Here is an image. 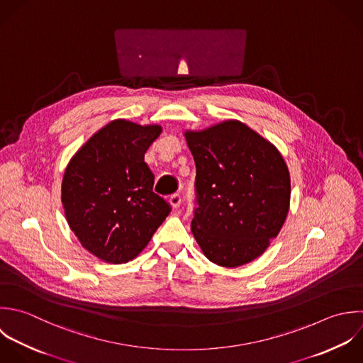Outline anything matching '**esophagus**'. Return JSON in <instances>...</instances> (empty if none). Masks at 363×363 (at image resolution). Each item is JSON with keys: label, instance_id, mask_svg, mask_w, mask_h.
<instances>
[{"label": "esophagus", "instance_id": "esophagus-1", "mask_svg": "<svg viewBox=\"0 0 363 363\" xmlns=\"http://www.w3.org/2000/svg\"><path fill=\"white\" fill-rule=\"evenodd\" d=\"M181 202H182V196H181L179 194H174V195L169 198V205H171L174 209L179 208Z\"/></svg>", "mask_w": 363, "mask_h": 363}]
</instances>
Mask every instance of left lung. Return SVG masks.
I'll return each instance as SVG.
<instances>
[{
	"label": "left lung",
	"mask_w": 363,
	"mask_h": 363,
	"mask_svg": "<svg viewBox=\"0 0 363 363\" xmlns=\"http://www.w3.org/2000/svg\"><path fill=\"white\" fill-rule=\"evenodd\" d=\"M196 165L192 233L222 267L257 259L281 230L291 195L280 151L239 120L185 131Z\"/></svg>",
	"instance_id": "8db88e82"
}]
</instances>
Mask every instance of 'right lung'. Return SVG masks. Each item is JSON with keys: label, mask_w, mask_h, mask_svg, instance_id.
<instances>
[{"label": "right lung", "mask_w": 363, "mask_h": 363, "mask_svg": "<svg viewBox=\"0 0 363 363\" xmlns=\"http://www.w3.org/2000/svg\"><path fill=\"white\" fill-rule=\"evenodd\" d=\"M161 125L113 120L69 161L62 181L66 220L82 246L103 262L137 257L171 212L154 194V174L144 161Z\"/></svg>", "instance_id": "add662e5"}]
</instances>
